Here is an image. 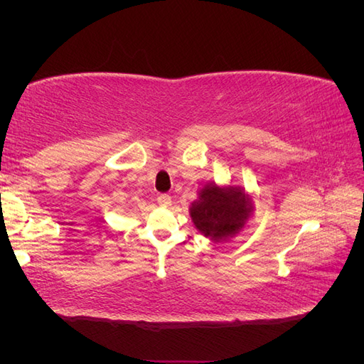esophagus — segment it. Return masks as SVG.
Returning a JSON list of instances; mask_svg holds the SVG:
<instances>
[{"label": "esophagus", "mask_w": 364, "mask_h": 364, "mask_svg": "<svg viewBox=\"0 0 364 364\" xmlns=\"http://www.w3.org/2000/svg\"><path fill=\"white\" fill-rule=\"evenodd\" d=\"M156 200H158V203H159L161 206L168 208V206L171 205V196H168V194H159Z\"/></svg>", "instance_id": "1"}]
</instances>
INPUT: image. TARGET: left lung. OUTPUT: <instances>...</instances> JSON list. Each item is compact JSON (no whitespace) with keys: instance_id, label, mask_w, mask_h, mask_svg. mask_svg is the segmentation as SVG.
<instances>
[{"instance_id":"8db88e82","label":"left lung","mask_w":364,"mask_h":364,"mask_svg":"<svg viewBox=\"0 0 364 364\" xmlns=\"http://www.w3.org/2000/svg\"><path fill=\"white\" fill-rule=\"evenodd\" d=\"M190 214L196 228L205 237L220 241L245 228L250 215V202L240 188H218L211 183L191 203Z\"/></svg>"}]
</instances>
